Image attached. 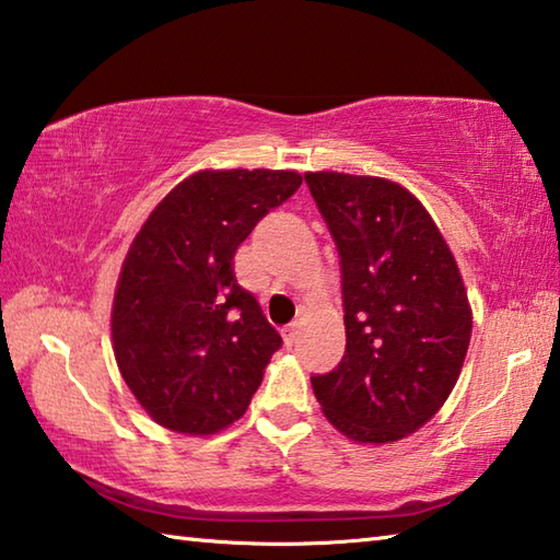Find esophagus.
<instances>
[{
  "label": "esophagus",
  "mask_w": 560,
  "mask_h": 560,
  "mask_svg": "<svg viewBox=\"0 0 560 560\" xmlns=\"http://www.w3.org/2000/svg\"><path fill=\"white\" fill-rule=\"evenodd\" d=\"M299 338V323H291L283 328V342H287V348H293V342Z\"/></svg>",
  "instance_id": "obj_1"
}]
</instances>
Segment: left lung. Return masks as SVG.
Segmentation results:
<instances>
[{
	"label": "left lung",
	"mask_w": 560,
	"mask_h": 560,
	"mask_svg": "<svg viewBox=\"0 0 560 560\" xmlns=\"http://www.w3.org/2000/svg\"><path fill=\"white\" fill-rule=\"evenodd\" d=\"M338 247L345 354L313 374L323 413L360 443H392L435 416L472 332L460 271L429 212L399 183L303 176Z\"/></svg>",
	"instance_id": "1"
}]
</instances>
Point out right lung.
<instances>
[{"instance_id": "1", "label": "right lung", "mask_w": 560, "mask_h": 560, "mask_svg": "<svg viewBox=\"0 0 560 560\" xmlns=\"http://www.w3.org/2000/svg\"><path fill=\"white\" fill-rule=\"evenodd\" d=\"M299 186L296 171H198L131 242L112 342L121 377L156 423L208 435L247 411L281 335L237 283L232 259Z\"/></svg>"}]
</instances>
